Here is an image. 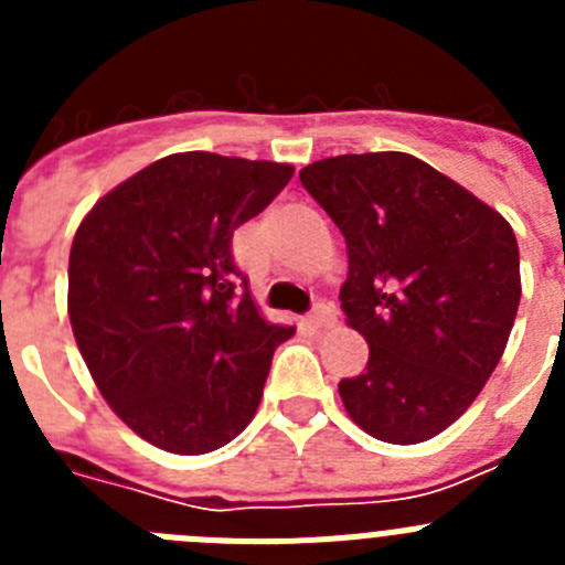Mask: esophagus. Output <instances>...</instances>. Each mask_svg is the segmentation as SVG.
Masks as SVG:
<instances>
[{"instance_id": "esophagus-1", "label": "esophagus", "mask_w": 565, "mask_h": 565, "mask_svg": "<svg viewBox=\"0 0 565 565\" xmlns=\"http://www.w3.org/2000/svg\"><path fill=\"white\" fill-rule=\"evenodd\" d=\"M311 322L317 328H328L337 322V308L331 306V302H317L311 311Z\"/></svg>"}]
</instances>
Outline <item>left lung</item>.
<instances>
[{
  "label": "left lung",
  "mask_w": 565,
  "mask_h": 565,
  "mask_svg": "<svg viewBox=\"0 0 565 565\" xmlns=\"http://www.w3.org/2000/svg\"><path fill=\"white\" fill-rule=\"evenodd\" d=\"M348 243L339 299L371 348L339 382L344 411L387 444L447 430L498 367L521 302V257L495 209L407 152L299 172Z\"/></svg>",
  "instance_id": "1"
}]
</instances>
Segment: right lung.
I'll list each match as a JSON object with an SVG mask.
<instances>
[{"label":"right lung","mask_w":565,"mask_h":565,"mask_svg":"<svg viewBox=\"0 0 565 565\" xmlns=\"http://www.w3.org/2000/svg\"><path fill=\"white\" fill-rule=\"evenodd\" d=\"M288 163L178 152L104 194L70 248V326L121 422L178 456L246 430L294 328L259 317L234 228L291 181Z\"/></svg>","instance_id":"add662e5"}]
</instances>
